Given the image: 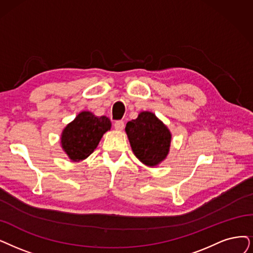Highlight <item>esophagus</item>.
Returning <instances> with one entry per match:
<instances>
[{"label":"esophagus","mask_w":253,"mask_h":253,"mask_svg":"<svg viewBox=\"0 0 253 253\" xmlns=\"http://www.w3.org/2000/svg\"><path fill=\"white\" fill-rule=\"evenodd\" d=\"M114 127H115L117 130H123V129L125 128V123H124L123 120H117V121H115Z\"/></svg>","instance_id":"obj_1"}]
</instances>
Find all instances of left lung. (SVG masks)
Here are the masks:
<instances>
[{
	"instance_id": "1",
	"label": "left lung",
	"mask_w": 253,
	"mask_h": 253,
	"mask_svg": "<svg viewBox=\"0 0 253 253\" xmlns=\"http://www.w3.org/2000/svg\"><path fill=\"white\" fill-rule=\"evenodd\" d=\"M126 132L134 155L147 166H157L169 153L171 133L151 112L143 111L128 121Z\"/></svg>"
}]
</instances>
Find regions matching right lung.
<instances>
[{"instance_id":"right-lung-1","label":"right lung","mask_w":253,"mask_h":253,"mask_svg":"<svg viewBox=\"0 0 253 253\" xmlns=\"http://www.w3.org/2000/svg\"><path fill=\"white\" fill-rule=\"evenodd\" d=\"M110 128L111 121L108 117L95 116L89 111H83L63 129L61 146L72 161L85 160L93 153L103 135Z\"/></svg>"}]
</instances>
